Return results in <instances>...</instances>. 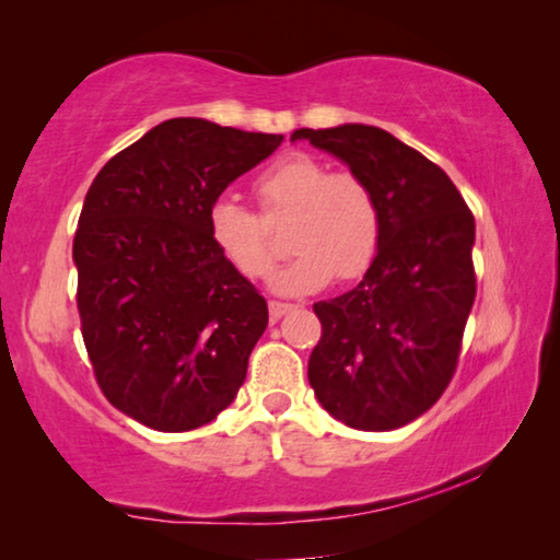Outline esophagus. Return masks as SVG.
Masks as SVG:
<instances>
[{
	"label": "esophagus",
	"mask_w": 560,
	"mask_h": 560,
	"mask_svg": "<svg viewBox=\"0 0 560 560\" xmlns=\"http://www.w3.org/2000/svg\"><path fill=\"white\" fill-rule=\"evenodd\" d=\"M293 308V303H283V301H269V316L277 320V318H281L283 314H287V311H291Z\"/></svg>",
	"instance_id": "34e87169"
}]
</instances>
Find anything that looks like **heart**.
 Instances as JSON below:
<instances>
[{
    "label": "heart",
    "instance_id": "obj_1",
    "mask_svg": "<svg viewBox=\"0 0 560 560\" xmlns=\"http://www.w3.org/2000/svg\"><path fill=\"white\" fill-rule=\"evenodd\" d=\"M264 217L291 214L287 244L291 261L271 277L273 291L303 296L334 279L363 277L381 246V207L363 177L348 170L330 173L314 155L293 153L269 165L254 183ZM264 217L234 197H217L207 226L217 249L244 277H264L277 261Z\"/></svg>",
    "mask_w": 560,
    "mask_h": 560
}]
</instances>
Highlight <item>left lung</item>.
Returning a JSON list of instances; mask_svg holds the SVG:
<instances>
[{"mask_svg": "<svg viewBox=\"0 0 560 560\" xmlns=\"http://www.w3.org/2000/svg\"><path fill=\"white\" fill-rule=\"evenodd\" d=\"M306 138L365 179L381 207V246L363 281L314 303L320 340L308 358L318 402L348 428L387 432L447 390L477 296L474 214L440 165L375 126Z\"/></svg>", "mask_w": 560, "mask_h": 560, "instance_id": "8db88e82", "label": "left lung"}]
</instances>
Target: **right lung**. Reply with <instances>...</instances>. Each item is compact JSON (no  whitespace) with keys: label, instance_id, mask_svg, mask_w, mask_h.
I'll list each match as a JSON object with an SVG mask.
<instances>
[{"label":"right lung","instance_id":"add662e5","mask_svg":"<svg viewBox=\"0 0 560 560\" xmlns=\"http://www.w3.org/2000/svg\"><path fill=\"white\" fill-rule=\"evenodd\" d=\"M281 140L173 118L89 187L73 236L83 343L106 400L150 430L202 428L240 393L269 311L207 212Z\"/></svg>","mask_w":560,"mask_h":560}]
</instances>
